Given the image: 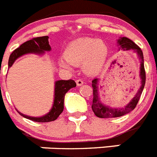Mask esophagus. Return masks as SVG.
<instances>
[{
    "label": "esophagus",
    "instance_id": "esophagus-1",
    "mask_svg": "<svg viewBox=\"0 0 157 157\" xmlns=\"http://www.w3.org/2000/svg\"><path fill=\"white\" fill-rule=\"evenodd\" d=\"M84 83V82L82 81V79H78L76 80V84H77L78 86H82Z\"/></svg>",
    "mask_w": 157,
    "mask_h": 157
}]
</instances>
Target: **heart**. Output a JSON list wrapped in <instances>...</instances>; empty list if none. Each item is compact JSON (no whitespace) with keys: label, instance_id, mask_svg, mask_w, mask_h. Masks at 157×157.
<instances>
[{"label":"heart","instance_id":"heart-1","mask_svg":"<svg viewBox=\"0 0 157 157\" xmlns=\"http://www.w3.org/2000/svg\"><path fill=\"white\" fill-rule=\"evenodd\" d=\"M109 55V46L102 40L82 37L72 41L67 46L64 57L59 59V66L71 69L72 64L82 63L87 74L99 72L105 65Z\"/></svg>","mask_w":157,"mask_h":157}]
</instances>
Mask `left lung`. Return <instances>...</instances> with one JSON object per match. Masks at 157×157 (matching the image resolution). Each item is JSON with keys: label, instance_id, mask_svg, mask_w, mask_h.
Returning a JSON list of instances; mask_svg holds the SVG:
<instances>
[{"label": "left lung", "instance_id": "left-lung-1", "mask_svg": "<svg viewBox=\"0 0 157 157\" xmlns=\"http://www.w3.org/2000/svg\"><path fill=\"white\" fill-rule=\"evenodd\" d=\"M117 45L119 46V49H123V50H133L138 54V57L140 59V78H141V86L137 94L134 95V98L130 100V101L123 108H111L109 106L104 105L101 101L99 97V92H98V78H94L92 81L93 87V98L92 109L94 114L99 118H115L120 117L124 115L127 114L132 110L135 109L136 105L138 104L140 98H141V93L143 91L145 84V71L144 67V57L143 52L141 48L136 45L135 43L130 39L126 37H120L117 40Z\"/></svg>", "mask_w": 157, "mask_h": 157}]
</instances>
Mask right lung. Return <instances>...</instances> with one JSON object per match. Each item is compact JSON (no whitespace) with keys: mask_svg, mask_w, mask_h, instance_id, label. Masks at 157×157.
<instances>
[{"mask_svg":"<svg viewBox=\"0 0 157 157\" xmlns=\"http://www.w3.org/2000/svg\"><path fill=\"white\" fill-rule=\"evenodd\" d=\"M51 51V46L48 43V36L34 37L33 39L29 40L22 44L19 48L12 52L8 59V67H11L14 62L20 56L29 53L43 55L45 52ZM76 86V83L74 80H58L55 82L54 88V100L52 107L50 111L41 117H33L24 115L17 110L19 115L23 117L27 118L28 120L38 123H46L56 120L58 116L61 114L63 110V101H64L65 94L70 89Z\"/></svg>","mask_w":157,"mask_h":157,"instance_id":"1","label":"right lung"}]
</instances>
